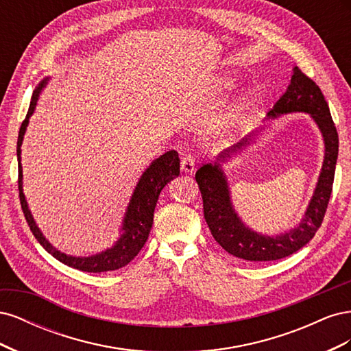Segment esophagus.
Returning <instances> with one entry per match:
<instances>
[{"label": "esophagus", "instance_id": "1", "mask_svg": "<svg viewBox=\"0 0 351 351\" xmlns=\"http://www.w3.org/2000/svg\"><path fill=\"white\" fill-rule=\"evenodd\" d=\"M196 168V159L193 155H184L182 159V169L186 174H192Z\"/></svg>", "mask_w": 351, "mask_h": 351}]
</instances>
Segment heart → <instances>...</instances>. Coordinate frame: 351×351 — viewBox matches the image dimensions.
<instances>
[{
	"label": "heart",
	"instance_id": "b5f03b06",
	"mask_svg": "<svg viewBox=\"0 0 351 351\" xmlns=\"http://www.w3.org/2000/svg\"><path fill=\"white\" fill-rule=\"evenodd\" d=\"M244 104H246V99H244V98H243V99H241V101L239 102V105H237V107H236V110H234V111H236V112H239L240 110H243V107H244Z\"/></svg>",
	"mask_w": 351,
	"mask_h": 351
}]
</instances>
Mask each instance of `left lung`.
<instances>
[{"label":"left lung","mask_w":351,"mask_h":351,"mask_svg":"<svg viewBox=\"0 0 351 351\" xmlns=\"http://www.w3.org/2000/svg\"><path fill=\"white\" fill-rule=\"evenodd\" d=\"M307 112L319 127L325 142V156L315 193L307 206L302 222L284 234L269 237L259 234L241 222L231 205L227 178L221 164L230 154L240 151L253 139L250 136L228 147L217 158L214 164L202 165L196 171V182L204 200V215L210 234L219 246L230 254L244 261L263 262L290 256L309 243L322 226L329 197L332 192L335 164L338 158V133L329 107L319 86L299 69H293L291 82L282 97L268 112V119H277L281 114Z\"/></svg>","instance_id":"left-lung-1"}]
</instances>
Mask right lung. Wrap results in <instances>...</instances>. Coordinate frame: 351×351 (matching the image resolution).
Returning a JSON list of instances; mask_svg holds the SVG:
<instances>
[{"instance_id":"1","label":"right lung","mask_w":351,"mask_h":351,"mask_svg":"<svg viewBox=\"0 0 351 351\" xmlns=\"http://www.w3.org/2000/svg\"><path fill=\"white\" fill-rule=\"evenodd\" d=\"M49 77L42 80L38 88L34 90L32 95V101L29 105V111L26 114V119L23 120L22 125H20L19 139H17V162H19V197L20 204H22V209L27 224L30 227V231L34 232L35 239L40 243V246L44 247L52 256L62 262L67 267L76 268L83 272H105V271H115L125 267L127 263L132 262L137 253L142 250L145 243L149 237V232L152 228L154 222V210L156 206V202L159 197L161 190L171 182L173 178L178 177L180 174V158L176 151H168L164 155L156 158L155 161L146 168V171L142 174L139 183H137L134 192L132 195L130 204L127 206L125 215L123 219V234L121 237L115 241L111 249H107L105 252H101L98 254L88 258H76L69 256L66 253H61L56 247H52V244L44 237L40 230L38 228L36 222L32 217L30 210L27 208V202L23 195V171H22V162H20V154L22 149L20 146L23 143V136L26 133V127L29 124L30 115L34 114L36 102L39 98L40 90L47 86Z\"/></svg>"}]
</instances>
